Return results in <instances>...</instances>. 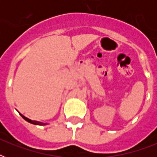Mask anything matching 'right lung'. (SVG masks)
<instances>
[{
    "mask_svg": "<svg viewBox=\"0 0 157 157\" xmlns=\"http://www.w3.org/2000/svg\"><path fill=\"white\" fill-rule=\"evenodd\" d=\"M20 114V116L22 117H23V119L25 120V121H27L28 122H29V123H31V124H39V125H42V124H45V123H41V122H39V121H32V120L28 119V118H27L26 117H24L23 115H22L21 113H19Z\"/></svg>",
    "mask_w": 157,
    "mask_h": 157,
    "instance_id": "1",
    "label": "right lung"
}]
</instances>
